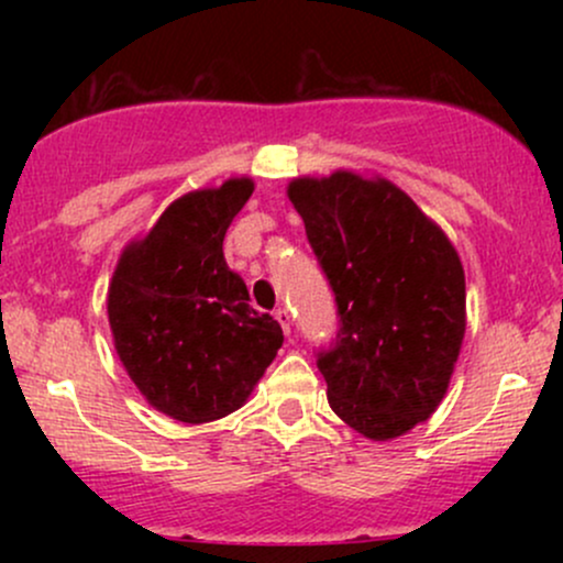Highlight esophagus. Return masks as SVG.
Segmentation results:
<instances>
[{
  "label": "esophagus",
  "mask_w": 563,
  "mask_h": 563,
  "mask_svg": "<svg viewBox=\"0 0 563 563\" xmlns=\"http://www.w3.org/2000/svg\"><path fill=\"white\" fill-rule=\"evenodd\" d=\"M275 320L280 322L283 333H290V314H288L286 307H277V309H275Z\"/></svg>",
  "instance_id": "esophagus-1"
}]
</instances>
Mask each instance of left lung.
I'll use <instances>...</instances> for the list:
<instances>
[{
    "instance_id": "1",
    "label": "left lung",
    "mask_w": 563,
    "mask_h": 563,
    "mask_svg": "<svg viewBox=\"0 0 563 563\" xmlns=\"http://www.w3.org/2000/svg\"><path fill=\"white\" fill-rule=\"evenodd\" d=\"M288 198L339 309L333 346L318 352L328 402L367 439L402 437L442 402L461 354V256L389 179L301 177Z\"/></svg>"
}]
</instances>
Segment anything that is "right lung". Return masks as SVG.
Returning a JSON list of instances; mask_svg holds the SVG:
<instances>
[{
    "instance_id": "obj_1",
    "label": "right lung",
    "mask_w": 563,
    "mask_h": 563,
    "mask_svg": "<svg viewBox=\"0 0 563 563\" xmlns=\"http://www.w3.org/2000/svg\"><path fill=\"white\" fill-rule=\"evenodd\" d=\"M251 192L249 177L187 192L115 264V352L142 397L174 421L230 416L283 346L280 322L251 307L243 277L224 262V232Z\"/></svg>"
}]
</instances>
